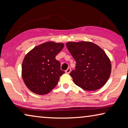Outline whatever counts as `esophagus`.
Returning a JSON list of instances; mask_svg holds the SVG:
<instances>
[{"mask_svg":"<svg viewBox=\"0 0 128 128\" xmlns=\"http://www.w3.org/2000/svg\"><path fill=\"white\" fill-rule=\"evenodd\" d=\"M70 70H71V69H70V68H68L67 70H66V73L67 74H69L70 72Z\"/></svg>","mask_w":128,"mask_h":128,"instance_id":"esophagus-1","label":"esophagus"}]
</instances>
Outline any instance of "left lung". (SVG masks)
I'll return each mask as SVG.
<instances>
[{"instance_id":"8db88e82","label":"left lung","mask_w":128,"mask_h":128,"mask_svg":"<svg viewBox=\"0 0 128 128\" xmlns=\"http://www.w3.org/2000/svg\"><path fill=\"white\" fill-rule=\"evenodd\" d=\"M66 46L76 64L70 73L76 86L86 90H96L110 77V60L104 50L90 42H68Z\"/></svg>"}]
</instances>
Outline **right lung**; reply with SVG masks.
<instances>
[{
  "instance_id": "obj_1",
  "label": "right lung",
  "mask_w": 128,
  "mask_h": 128,
  "mask_svg": "<svg viewBox=\"0 0 128 128\" xmlns=\"http://www.w3.org/2000/svg\"><path fill=\"white\" fill-rule=\"evenodd\" d=\"M64 46L62 42H46L35 46L24 57L22 76L32 92L46 94L56 86L65 72L60 70V63L55 57Z\"/></svg>"
}]
</instances>
